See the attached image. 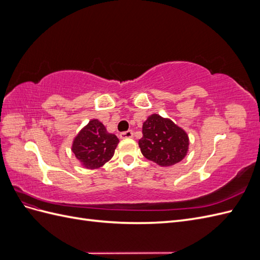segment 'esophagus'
Masks as SVG:
<instances>
[{
  "mask_svg": "<svg viewBox=\"0 0 260 260\" xmlns=\"http://www.w3.org/2000/svg\"><path fill=\"white\" fill-rule=\"evenodd\" d=\"M120 139H130L133 137V131L132 130H128V131H124V132H121L119 135Z\"/></svg>",
  "mask_w": 260,
  "mask_h": 260,
  "instance_id": "1",
  "label": "esophagus"
}]
</instances>
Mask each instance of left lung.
I'll use <instances>...</instances> for the list:
<instances>
[{"mask_svg":"<svg viewBox=\"0 0 260 260\" xmlns=\"http://www.w3.org/2000/svg\"><path fill=\"white\" fill-rule=\"evenodd\" d=\"M142 133L143 137L139 140L141 152L160 167L174 166L188 152L187 133L169 118L152 114L143 122Z\"/></svg>","mask_w":260,"mask_h":260,"instance_id":"obj_1","label":"left lung"}]
</instances>
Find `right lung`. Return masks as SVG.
Here are the masks:
<instances>
[{
	"mask_svg": "<svg viewBox=\"0 0 260 260\" xmlns=\"http://www.w3.org/2000/svg\"><path fill=\"white\" fill-rule=\"evenodd\" d=\"M118 143L119 140L103 123L92 119L75 137L72 151L83 168L98 169L112 159Z\"/></svg>",
	"mask_w": 260,
	"mask_h": 260,
	"instance_id": "obj_1",
	"label": "right lung"
}]
</instances>
